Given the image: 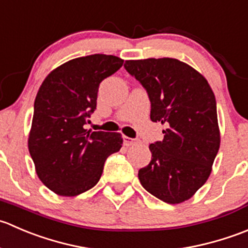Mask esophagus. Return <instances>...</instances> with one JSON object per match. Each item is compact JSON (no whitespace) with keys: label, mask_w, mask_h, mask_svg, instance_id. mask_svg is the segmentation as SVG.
I'll return each instance as SVG.
<instances>
[{"label":"esophagus","mask_w":248,"mask_h":248,"mask_svg":"<svg viewBox=\"0 0 248 248\" xmlns=\"http://www.w3.org/2000/svg\"><path fill=\"white\" fill-rule=\"evenodd\" d=\"M139 142H140V140H137V139H131V137L123 136V143H124V146H126V147L134 146V144H137Z\"/></svg>","instance_id":"obj_1"}]
</instances>
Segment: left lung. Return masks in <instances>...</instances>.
Here are the masks:
<instances>
[{
    "instance_id": "obj_1",
    "label": "left lung",
    "mask_w": 248,
    "mask_h": 248,
    "mask_svg": "<svg viewBox=\"0 0 248 248\" xmlns=\"http://www.w3.org/2000/svg\"><path fill=\"white\" fill-rule=\"evenodd\" d=\"M151 101L152 122L165 124L164 139L149 144L152 160L139 170L142 187L168 204H180L207 181L219 149L215 94L187 63L171 58L127 60Z\"/></svg>"
}]
</instances>
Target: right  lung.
Wrapping results in <instances>:
<instances>
[{
	"mask_svg": "<svg viewBox=\"0 0 248 248\" xmlns=\"http://www.w3.org/2000/svg\"><path fill=\"white\" fill-rule=\"evenodd\" d=\"M114 55L94 54L67 61L42 83L33 106L29 152L46 187L76 197L99 182L104 164L121 149L117 132L84 125L96 109L99 85L123 66Z\"/></svg>",
	"mask_w": 248,
	"mask_h": 248,
	"instance_id": "obj_1",
	"label": "right lung"
}]
</instances>
